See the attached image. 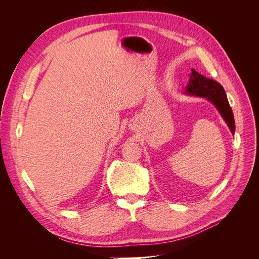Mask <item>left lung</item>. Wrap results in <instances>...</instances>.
<instances>
[{
	"instance_id": "obj_1",
	"label": "left lung",
	"mask_w": 259,
	"mask_h": 259,
	"mask_svg": "<svg viewBox=\"0 0 259 259\" xmlns=\"http://www.w3.org/2000/svg\"><path fill=\"white\" fill-rule=\"evenodd\" d=\"M186 93L199 97H206L209 101H211L218 109L219 113L224 117L225 122L228 124L232 134H234L236 125H234L233 113L228 99H227L226 92L221 84L214 80L208 79V77L203 76L192 69L189 83L186 88Z\"/></svg>"
}]
</instances>
